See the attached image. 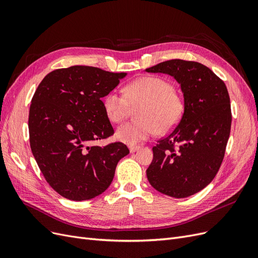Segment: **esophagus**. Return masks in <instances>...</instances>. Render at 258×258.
Wrapping results in <instances>:
<instances>
[{"label": "esophagus", "mask_w": 258, "mask_h": 258, "mask_svg": "<svg viewBox=\"0 0 258 258\" xmlns=\"http://www.w3.org/2000/svg\"><path fill=\"white\" fill-rule=\"evenodd\" d=\"M139 149H140L139 146H130V152H131V153H134V152L138 151Z\"/></svg>", "instance_id": "34e87169"}]
</instances>
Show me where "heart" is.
I'll return each instance as SVG.
<instances>
[{
  "label": "heart",
  "instance_id": "heart-1",
  "mask_svg": "<svg viewBox=\"0 0 258 258\" xmlns=\"http://www.w3.org/2000/svg\"><path fill=\"white\" fill-rule=\"evenodd\" d=\"M137 108L138 120L119 126L117 138L124 144L136 145L157 132L166 134L176 127L183 117L184 97L167 79L145 76L130 82L124 94L110 91L104 97V109L113 123L125 120L132 108Z\"/></svg>",
  "mask_w": 258,
  "mask_h": 258
}]
</instances>
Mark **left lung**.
I'll return each mask as SVG.
<instances>
[{"instance_id":"left-lung-1","label":"left lung","mask_w":258,"mask_h":258,"mask_svg":"<svg viewBox=\"0 0 258 258\" xmlns=\"http://www.w3.org/2000/svg\"><path fill=\"white\" fill-rule=\"evenodd\" d=\"M146 71L172 76L185 102L178 125L152 148L148 180L162 194L188 197L214 179L225 155L231 126L227 88L210 69L194 61L174 59Z\"/></svg>"}]
</instances>
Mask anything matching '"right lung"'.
I'll return each instance as SVG.
<instances>
[{"label": "right lung", "mask_w": 258, "mask_h": 258, "mask_svg": "<svg viewBox=\"0 0 258 258\" xmlns=\"http://www.w3.org/2000/svg\"><path fill=\"white\" fill-rule=\"evenodd\" d=\"M125 75L75 65L49 73L37 87L29 113L30 146L48 184L61 196L81 202L102 194L130 153L122 143L92 146L113 135L102 97Z\"/></svg>", "instance_id": "add662e5"}]
</instances>
